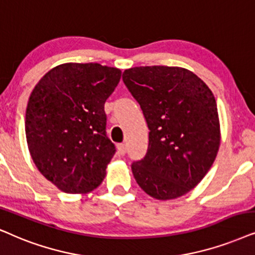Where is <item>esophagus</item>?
<instances>
[{"mask_svg":"<svg viewBox=\"0 0 255 255\" xmlns=\"http://www.w3.org/2000/svg\"><path fill=\"white\" fill-rule=\"evenodd\" d=\"M117 148H118V153H120V156H124V154L127 153V145L124 143L118 144Z\"/></svg>","mask_w":255,"mask_h":255,"instance_id":"esophagus-1","label":"esophagus"}]
</instances>
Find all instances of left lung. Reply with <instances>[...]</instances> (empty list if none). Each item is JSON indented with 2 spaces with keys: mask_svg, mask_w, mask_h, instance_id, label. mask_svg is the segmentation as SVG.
Listing matches in <instances>:
<instances>
[{
  "mask_svg": "<svg viewBox=\"0 0 255 255\" xmlns=\"http://www.w3.org/2000/svg\"><path fill=\"white\" fill-rule=\"evenodd\" d=\"M123 81L140 105L148 147L131 165L141 190L158 200L176 199L205 177L220 145L216 98L204 81L179 67H135Z\"/></svg>",
  "mask_w": 255,
  "mask_h": 255,
  "instance_id": "8db88e82",
  "label": "left lung"
}]
</instances>
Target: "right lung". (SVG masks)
Here are the masks:
<instances>
[{
  "label": "right lung",
  "mask_w": 255,
  "mask_h": 255,
  "mask_svg": "<svg viewBox=\"0 0 255 255\" xmlns=\"http://www.w3.org/2000/svg\"><path fill=\"white\" fill-rule=\"evenodd\" d=\"M122 71L98 63H65L36 84L25 112V135L36 167L65 193L97 188L114 157L104 104Z\"/></svg>",
  "instance_id": "obj_1"
}]
</instances>
